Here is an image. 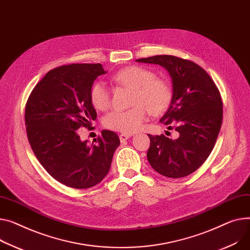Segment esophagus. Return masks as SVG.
I'll return each instance as SVG.
<instances>
[{
    "label": "esophagus",
    "mask_w": 250,
    "mask_h": 250,
    "mask_svg": "<svg viewBox=\"0 0 250 250\" xmlns=\"http://www.w3.org/2000/svg\"><path fill=\"white\" fill-rule=\"evenodd\" d=\"M130 137H131V135H129V134H121V135H120V140H121L122 143H125V142L126 140H128Z\"/></svg>",
    "instance_id": "1"
}]
</instances>
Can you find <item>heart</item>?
I'll list each match as a JSON object with an SVG mask.
<instances>
[{
    "label": "heart",
    "mask_w": 250,
    "mask_h": 250,
    "mask_svg": "<svg viewBox=\"0 0 250 250\" xmlns=\"http://www.w3.org/2000/svg\"><path fill=\"white\" fill-rule=\"evenodd\" d=\"M113 81L121 85L134 88L129 109H113L104 118V125L124 134H131L142 128L148 113L160 114L168 108L172 101L169 82L144 66L132 65L115 73ZM91 104L99 110L110 105V91L103 81H97L89 92Z\"/></svg>",
    "instance_id": "heart-1"
}]
</instances>
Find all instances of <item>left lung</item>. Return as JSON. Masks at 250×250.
Segmentation results:
<instances>
[{
  "label": "left lung",
  "mask_w": 250,
  "mask_h": 250,
  "mask_svg": "<svg viewBox=\"0 0 250 250\" xmlns=\"http://www.w3.org/2000/svg\"><path fill=\"white\" fill-rule=\"evenodd\" d=\"M136 61L161 65L169 72L172 101L160 122L175 125L179 132L176 140L147 135V161L165 177H186L206 161L217 140L223 115L220 92L210 75L190 60L157 55Z\"/></svg>",
  "instance_id": "1"
}]
</instances>
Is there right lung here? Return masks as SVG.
<instances>
[{"label": "right lung", "instance_id": "1", "mask_svg": "<svg viewBox=\"0 0 250 250\" xmlns=\"http://www.w3.org/2000/svg\"><path fill=\"white\" fill-rule=\"evenodd\" d=\"M102 64H70L50 70L32 90L25 108L30 146L43 168L61 184L87 189L107 175L121 142L104 129L96 144L81 141V127H90L96 111L89 92Z\"/></svg>", "mask_w": 250, "mask_h": 250}]
</instances>
